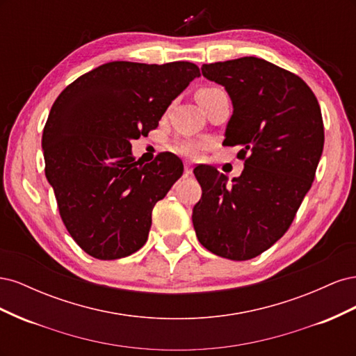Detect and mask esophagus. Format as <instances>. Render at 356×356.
I'll list each match as a JSON object with an SVG mask.
<instances>
[{
    "instance_id": "34e87169",
    "label": "esophagus",
    "mask_w": 356,
    "mask_h": 356,
    "mask_svg": "<svg viewBox=\"0 0 356 356\" xmlns=\"http://www.w3.org/2000/svg\"><path fill=\"white\" fill-rule=\"evenodd\" d=\"M191 172H193V165L188 163V161H186V165H184V174H186V177L191 175Z\"/></svg>"
}]
</instances>
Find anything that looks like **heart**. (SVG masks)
Returning a JSON list of instances; mask_svg holds the SVG:
<instances>
[{
  "label": "heart",
  "mask_w": 356,
  "mask_h": 356,
  "mask_svg": "<svg viewBox=\"0 0 356 356\" xmlns=\"http://www.w3.org/2000/svg\"><path fill=\"white\" fill-rule=\"evenodd\" d=\"M213 90H218V89H217V88H204V89H200V90L196 93V96H197V95H207V93H211V92H213ZM178 149H179L181 153H184V154H187V156L195 157V156H197V154L202 152V144L197 143V141H184V143H181V144L178 145Z\"/></svg>",
  "instance_id": "b5f03b06"
}]
</instances>
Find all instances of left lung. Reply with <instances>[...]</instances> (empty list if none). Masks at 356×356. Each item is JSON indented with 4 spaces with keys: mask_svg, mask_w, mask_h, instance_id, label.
<instances>
[{
    "mask_svg": "<svg viewBox=\"0 0 356 356\" xmlns=\"http://www.w3.org/2000/svg\"><path fill=\"white\" fill-rule=\"evenodd\" d=\"M202 74L233 105L222 144L250 157L232 181L213 166L195 168L202 197L193 225L215 255L251 260L282 238L312 187L324 149L321 108L303 80L260 58L204 63Z\"/></svg>",
    "mask_w": 356,
    "mask_h": 356,
    "instance_id": "left-lung-1",
    "label": "left lung"
}]
</instances>
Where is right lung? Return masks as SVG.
<instances>
[{"label": "right lung", "instance_id": "obj_1", "mask_svg": "<svg viewBox=\"0 0 356 356\" xmlns=\"http://www.w3.org/2000/svg\"><path fill=\"white\" fill-rule=\"evenodd\" d=\"M196 77L200 71L191 62L115 60L81 75L58 96L41 139L46 178L63 224L84 252L117 260L147 242L154 204L184 165L172 153L141 165L131 141L156 129Z\"/></svg>", "mask_w": 356, "mask_h": 356}]
</instances>
